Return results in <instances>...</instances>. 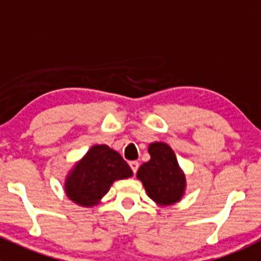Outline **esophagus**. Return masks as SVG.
Returning a JSON list of instances; mask_svg holds the SVG:
<instances>
[{"label": "esophagus", "instance_id": "esophagus-1", "mask_svg": "<svg viewBox=\"0 0 261 261\" xmlns=\"http://www.w3.org/2000/svg\"><path fill=\"white\" fill-rule=\"evenodd\" d=\"M128 164H130V168H131V169H133L134 173L138 172L139 162H136V160H133V162H130V163H128Z\"/></svg>", "mask_w": 261, "mask_h": 261}]
</instances>
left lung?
I'll list each match as a JSON object with an SVG mask.
<instances>
[{
  "label": "left lung",
  "instance_id": "8db88e82",
  "mask_svg": "<svg viewBox=\"0 0 261 261\" xmlns=\"http://www.w3.org/2000/svg\"><path fill=\"white\" fill-rule=\"evenodd\" d=\"M149 162L139 168L136 177L143 183L147 196L159 207L178 203L186 194L187 179L175 152L168 144H149Z\"/></svg>",
  "mask_w": 261,
  "mask_h": 261
}]
</instances>
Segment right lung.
I'll list each match as a JSON object with an SVG mask.
<instances>
[{"mask_svg": "<svg viewBox=\"0 0 261 261\" xmlns=\"http://www.w3.org/2000/svg\"><path fill=\"white\" fill-rule=\"evenodd\" d=\"M134 173L120 154L107 145H93L74 163L64 179V192L78 206L92 208L101 203L114 181Z\"/></svg>", "mask_w": 261, "mask_h": 261, "instance_id": "right-lung-1", "label": "right lung"}]
</instances>
